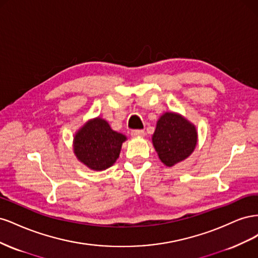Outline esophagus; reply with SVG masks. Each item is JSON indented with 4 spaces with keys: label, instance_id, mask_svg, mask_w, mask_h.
I'll return each instance as SVG.
<instances>
[{
    "label": "esophagus",
    "instance_id": "esophagus-1",
    "mask_svg": "<svg viewBox=\"0 0 258 258\" xmlns=\"http://www.w3.org/2000/svg\"><path fill=\"white\" fill-rule=\"evenodd\" d=\"M130 135H131V137H134V138L144 137L145 136V132L143 130H132Z\"/></svg>",
    "mask_w": 258,
    "mask_h": 258
}]
</instances>
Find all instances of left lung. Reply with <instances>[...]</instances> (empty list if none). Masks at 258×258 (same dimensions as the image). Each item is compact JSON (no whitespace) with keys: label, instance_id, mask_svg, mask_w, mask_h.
Returning a JSON list of instances; mask_svg holds the SVG:
<instances>
[{"label":"left lung","instance_id":"left-lung-1","mask_svg":"<svg viewBox=\"0 0 258 258\" xmlns=\"http://www.w3.org/2000/svg\"><path fill=\"white\" fill-rule=\"evenodd\" d=\"M197 130L185 117L173 112L160 116L153 135V145L167 167L186 159L197 145Z\"/></svg>","mask_w":258,"mask_h":258}]
</instances>
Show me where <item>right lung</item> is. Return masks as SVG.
<instances>
[{
	"label": "right lung",
	"instance_id": "add662e5",
	"mask_svg": "<svg viewBox=\"0 0 258 258\" xmlns=\"http://www.w3.org/2000/svg\"><path fill=\"white\" fill-rule=\"evenodd\" d=\"M126 140V136L112 130L106 120L97 117L75 134L74 154L89 169L102 171L114 165Z\"/></svg>",
	"mask_w": 258,
	"mask_h": 258
}]
</instances>
